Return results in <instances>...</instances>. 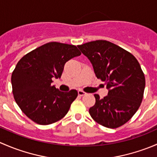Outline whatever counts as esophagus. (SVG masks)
Instances as JSON below:
<instances>
[{"mask_svg":"<svg viewBox=\"0 0 157 157\" xmlns=\"http://www.w3.org/2000/svg\"><path fill=\"white\" fill-rule=\"evenodd\" d=\"M78 95L80 96H84V95H86V93L83 91H82V90H78Z\"/></svg>","mask_w":157,"mask_h":157,"instance_id":"34e87169","label":"esophagus"}]
</instances>
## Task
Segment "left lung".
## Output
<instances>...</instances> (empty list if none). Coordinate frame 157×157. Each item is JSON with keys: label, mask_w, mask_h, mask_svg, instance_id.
Segmentation results:
<instances>
[{"label": "left lung", "mask_w": 157, "mask_h": 157, "mask_svg": "<svg viewBox=\"0 0 157 157\" xmlns=\"http://www.w3.org/2000/svg\"><path fill=\"white\" fill-rule=\"evenodd\" d=\"M77 47L109 90L103 99L94 95L96 103L89 110L90 115L104 127L123 125L136 113L143 99L145 77L140 64L130 52L108 41H93Z\"/></svg>", "instance_id": "1"}]
</instances>
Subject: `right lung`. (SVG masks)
Returning <instances> with one entry per match:
<instances>
[{
  "label": "right lung",
  "mask_w": 157,
  "mask_h": 157,
  "mask_svg": "<svg viewBox=\"0 0 157 157\" xmlns=\"http://www.w3.org/2000/svg\"><path fill=\"white\" fill-rule=\"evenodd\" d=\"M81 55L73 45L52 42L26 54L17 63L11 76L14 99L22 112L42 125L64 118L77 91L61 92L52 86L53 79L61 78L64 64Z\"/></svg>",
  "instance_id": "right-lung-1"
}]
</instances>
